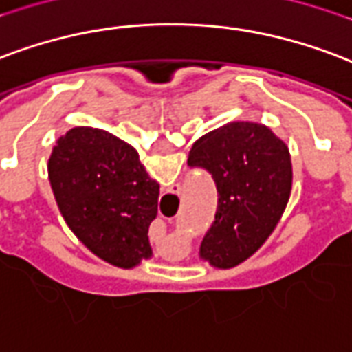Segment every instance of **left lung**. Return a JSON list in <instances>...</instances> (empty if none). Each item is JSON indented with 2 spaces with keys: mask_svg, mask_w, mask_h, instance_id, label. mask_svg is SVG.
<instances>
[{
  "mask_svg": "<svg viewBox=\"0 0 352 352\" xmlns=\"http://www.w3.org/2000/svg\"><path fill=\"white\" fill-rule=\"evenodd\" d=\"M188 166L209 171L218 190L199 256L216 269H233L261 248L285 210L293 184L287 145L265 124L236 121L199 138Z\"/></svg>",
  "mask_w": 352,
  "mask_h": 352,
  "instance_id": "8db88e82",
  "label": "left lung"
}]
</instances>
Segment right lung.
I'll list each match as a JSON object with an SVG mask.
<instances>
[{
	"mask_svg": "<svg viewBox=\"0 0 352 352\" xmlns=\"http://www.w3.org/2000/svg\"><path fill=\"white\" fill-rule=\"evenodd\" d=\"M48 177L65 222L95 256L121 269L149 259L160 186L132 145L106 130L70 129L52 151Z\"/></svg>",
	"mask_w": 352,
	"mask_h": 352,
	"instance_id": "1",
	"label": "right lung"
}]
</instances>
